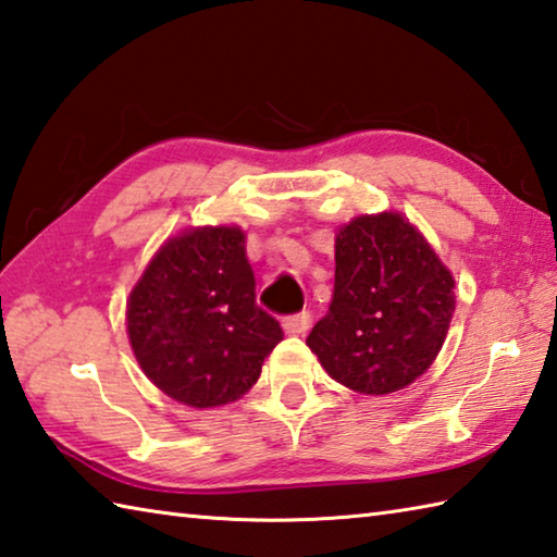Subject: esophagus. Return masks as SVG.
I'll return each instance as SVG.
<instances>
[{
    "instance_id": "esophagus-1",
    "label": "esophagus",
    "mask_w": 557,
    "mask_h": 557,
    "mask_svg": "<svg viewBox=\"0 0 557 557\" xmlns=\"http://www.w3.org/2000/svg\"><path fill=\"white\" fill-rule=\"evenodd\" d=\"M310 322H312L310 312L302 310V312L290 314V318L283 320V330H286V334H302V332H308Z\"/></svg>"
}]
</instances>
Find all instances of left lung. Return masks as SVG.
<instances>
[{
    "instance_id": "left-lung-1",
    "label": "left lung",
    "mask_w": 557,
    "mask_h": 557,
    "mask_svg": "<svg viewBox=\"0 0 557 557\" xmlns=\"http://www.w3.org/2000/svg\"><path fill=\"white\" fill-rule=\"evenodd\" d=\"M330 310L308 346L334 381L363 395L414 383L442 351L456 281L400 213L359 215L334 239Z\"/></svg>"
}]
</instances>
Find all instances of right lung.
<instances>
[{
	"instance_id": "obj_1",
	"label": "right lung",
	"mask_w": 557,
	"mask_h": 557,
	"mask_svg": "<svg viewBox=\"0 0 557 557\" xmlns=\"http://www.w3.org/2000/svg\"><path fill=\"white\" fill-rule=\"evenodd\" d=\"M143 373L172 400L206 409L257 383L283 339L257 306L255 271L239 227H191L160 247L125 310Z\"/></svg>"
}]
</instances>
